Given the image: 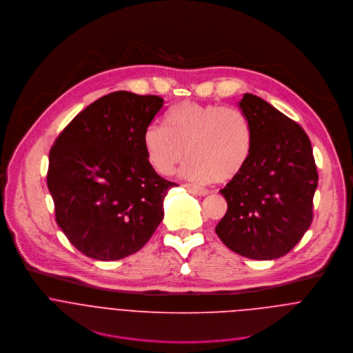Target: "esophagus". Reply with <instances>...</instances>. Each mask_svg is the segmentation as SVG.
Segmentation results:
<instances>
[{"mask_svg": "<svg viewBox=\"0 0 353 353\" xmlns=\"http://www.w3.org/2000/svg\"><path fill=\"white\" fill-rule=\"evenodd\" d=\"M183 188H185L188 192H190L192 194L200 196V197H204V196H207V194L210 193L207 189H203V188H199V186H194V185H185Z\"/></svg>", "mask_w": 353, "mask_h": 353, "instance_id": "34e87169", "label": "esophagus"}]
</instances>
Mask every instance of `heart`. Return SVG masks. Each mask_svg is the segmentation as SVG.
<instances>
[{
	"mask_svg": "<svg viewBox=\"0 0 353 353\" xmlns=\"http://www.w3.org/2000/svg\"><path fill=\"white\" fill-rule=\"evenodd\" d=\"M150 167L170 175L186 153L181 174L196 182H230L243 171L251 150L247 117L234 108L182 102L165 117V128L150 125L143 132Z\"/></svg>",
	"mask_w": 353,
	"mask_h": 353,
	"instance_id": "b5f03b06",
	"label": "heart"
}]
</instances>
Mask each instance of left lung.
I'll return each instance as SVG.
<instances>
[{
	"label": "left lung",
	"mask_w": 353,
	"mask_h": 353,
	"mask_svg": "<svg viewBox=\"0 0 353 353\" xmlns=\"http://www.w3.org/2000/svg\"><path fill=\"white\" fill-rule=\"evenodd\" d=\"M251 150L237 178L219 193L228 211L215 228L241 256L269 261L287 254L312 223L317 171L305 131L266 101L244 94Z\"/></svg>",
	"instance_id": "1"
}]
</instances>
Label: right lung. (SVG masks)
<instances>
[{
	"instance_id": "add662e5",
	"label": "right lung",
	"mask_w": 353,
	"mask_h": 353,
	"mask_svg": "<svg viewBox=\"0 0 353 353\" xmlns=\"http://www.w3.org/2000/svg\"><path fill=\"white\" fill-rule=\"evenodd\" d=\"M164 99L119 91L79 113L50 152L47 183L57 223L84 255L117 261L139 251L176 183L150 167L143 132Z\"/></svg>"
}]
</instances>
